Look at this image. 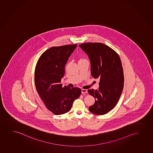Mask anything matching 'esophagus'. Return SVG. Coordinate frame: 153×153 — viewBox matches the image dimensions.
I'll use <instances>...</instances> for the list:
<instances>
[{
	"instance_id": "34e87169",
	"label": "esophagus",
	"mask_w": 153,
	"mask_h": 153,
	"mask_svg": "<svg viewBox=\"0 0 153 153\" xmlns=\"http://www.w3.org/2000/svg\"><path fill=\"white\" fill-rule=\"evenodd\" d=\"M87 93V90L85 89H82V93Z\"/></svg>"
}]
</instances>
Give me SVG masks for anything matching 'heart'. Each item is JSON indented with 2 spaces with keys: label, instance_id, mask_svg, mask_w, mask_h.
<instances>
[{
  "label": "heart",
  "instance_id": "heart-1",
  "mask_svg": "<svg viewBox=\"0 0 153 153\" xmlns=\"http://www.w3.org/2000/svg\"><path fill=\"white\" fill-rule=\"evenodd\" d=\"M84 60V59H80L79 61V62L80 61H82V60Z\"/></svg>",
  "mask_w": 153,
  "mask_h": 153
}]
</instances>
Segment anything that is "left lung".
<instances>
[{
	"label": "left lung",
	"mask_w": 153,
	"mask_h": 153,
	"mask_svg": "<svg viewBox=\"0 0 153 153\" xmlns=\"http://www.w3.org/2000/svg\"><path fill=\"white\" fill-rule=\"evenodd\" d=\"M79 47L89 57L91 75L100 79L98 89L88 90L95 98V103L89 109L96 115H104L117 104L123 90L124 76L121 60L113 49L102 43L88 42Z\"/></svg>",
	"instance_id": "left-lung-1"
}]
</instances>
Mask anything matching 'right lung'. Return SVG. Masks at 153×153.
I'll return each instance as SVG.
<instances>
[{
    "instance_id": "right-lung-1",
    "label": "right lung",
    "mask_w": 153,
    "mask_h": 153,
    "mask_svg": "<svg viewBox=\"0 0 153 153\" xmlns=\"http://www.w3.org/2000/svg\"><path fill=\"white\" fill-rule=\"evenodd\" d=\"M77 45L53 47L40 56L35 71L37 91L50 111L54 115L70 111L74 101L79 97V88L62 87L61 78L65 74V66Z\"/></svg>"
}]
</instances>
